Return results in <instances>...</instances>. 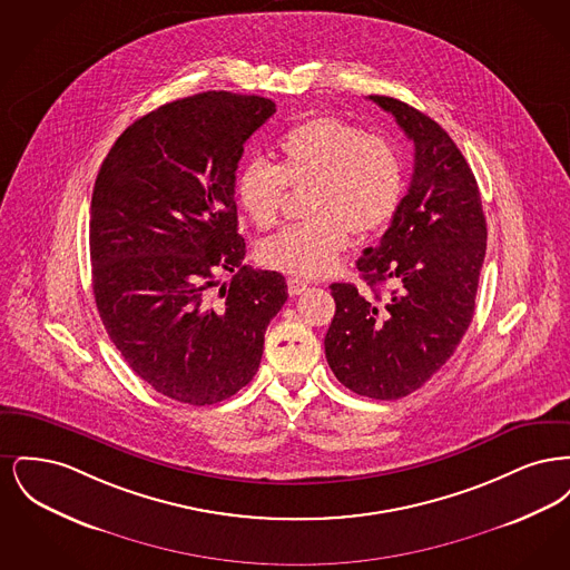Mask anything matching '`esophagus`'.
Segmentation results:
<instances>
[{"instance_id": "obj_1", "label": "esophagus", "mask_w": 570, "mask_h": 570, "mask_svg": "<svg viewBox=\"0 0 570 570\" xmlns=\"http://www.w3.org/2000/svg\"><path fill=\"white\" fill-rule=\"evenodd\" d=\"M286 284H288V295H291V297H297V295H301V293L307 288V282L301 279V277H288Z\"/></svg>"}]
</instances>
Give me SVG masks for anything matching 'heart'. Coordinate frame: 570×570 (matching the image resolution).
I'll return each mask as SVG.
<instances>
[{
  "mask_svg": "<svg viewBox=\"0 0 570 570\" xmlns=\"http://www.w3.org/2000/svg\"><path fill=\"white\" fill-rule=\"evenodd\" d=\"M279 164L252 158L235 179L247 217L263 230L277 224L286 188L307 186V219L261 245L263 265L318 277L331 272L354 235L376 233L395 216L404 194V166L395 145L365 135L340 117L305 119L277 140Z\"/></svg>",
  "mask_w": 570,
  "mask_h": 570,
  "instance_id": "b5f03b06",
  "label": "heart"
}]
</instances>
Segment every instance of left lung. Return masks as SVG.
<instances>
[{
  "mask_svg": "<svg viewBox=\"0 0 570 570\" xmlns=\"http://www.w3.org/2000/svg\"><path fill=\"white\" fill-rule=\"evenodd\" d=\"M414 142V173L389 230L356 269L370 286L331 284L335 316L325 353L356 395L400 400L455 353L472 323L488 224L476 179L432 117L389 96H370ZM391 283L389 296L379 293Z\"/></svg>",
  "mask_w": 570,
  "mask_h": 570,
  "instance_id": "obj_1",
  "label": "left lung"
}]
</instances>
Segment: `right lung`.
Here are the masks:
<instances>
[{
	"label": "right lung",
	"mask_w": 570,
	"mask_h": 570,
	"mask_svg": "<svg viewBox=\"0 0 570 570\" xmlns=\"http://www.w3.org/2000/svg\"><path fill=\"white\" fill-rule=\"evenodd\" d=\"M275 112L269 98L205 91L136 119L91 196L94 297L136 376L209 406L254 379L265 331L288 298L284 275L244 265L235 170ZM235 272L213 293L217 272Z\"/></svg>",
	"instance_id": "right-lung-1"
}]
</instances>
